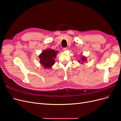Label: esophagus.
Returning <instances> with one entry per match:
<instances>
[{
  "label": "esophagus",
  "instance_id": "34e87169",
  "mask_svg": "<svg viewBox=\"0 0 121 121\" xmlns=\"http://www.w3.org/2000/svg\"><path fill=\"white\" fill-rule=\"evenodd\" d=\"M63 49L64 51H65H65H66L67 50V48H66V47H65V48H63Z\"/></svg>",
  "mask_w": 121,
  "mask_h": 121
}]
</instances>
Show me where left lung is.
<instances>
[{"label": "left lung", "mask_w": 121, "mask_h": 121, "mask_svg": "<svg viewBox=\"0 0 121 121\" xmlns=\"http://www.w3.org/2000/svg\"><path fill=\"white\" fill-rule=\"evenodd\" d=\"M86 60V57H82V58H81V61H85ZM79 63H80V62H81V60H79Z\"/></svg>", "instance_id": "left-lung-1"}]
</instances>
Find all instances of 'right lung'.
<instances>
[{"mask_svg": "<svg viewBox=\"0 0 121 121\" xmlns=\"http://www.w3.org/2000/svg\"><path fill=\"white\" fill-rule=\"evenodd\" d=\"M57 51L52 49L45 50L40 54V63L45 68H50L54 64V58L56 57Z\"/></svg>", "mask_w": 121, "mask_h": 121, "instance_id": "1", "label": "right lung"}]
</instances>
